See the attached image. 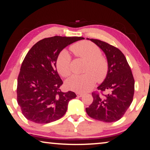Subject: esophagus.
<instances>
[{
	"mask_svg": "<svg viewBox=\"0 0 150 150\" xmlns=\"http://www.w3.org/2000/svg\"><path fill=\"white\" fill-rule=\"evenodd\" d=\"M76 94H77V97H82L83 95L82 93H80V92H77L76 93Z\"/></svg>",
	"mask_w": 150,
	"mask_h": 150,
	"instance_id": "34e87169",
	"label": "esophagus"
}]
</instances>
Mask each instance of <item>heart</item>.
Segmentation results:
<instances>
[{
  "mask_svg": "<svg viewBox=\"0 0 150 150\" xmlns=\"http://www.w3.org/2000/svg\"><path fill=\"white\" fill-rule=\"evenodd\" d=\"M71 50L77 56L87 61L84 74L71 76L67 80L69 89L85 92L92 89L96 83L102 82L108 73V60L102 54L100 48L89 41H81L73 44ZM56 66L58 72L62 77H67L71 73V57L67 51L62 50L57 56Z\"/></svg>",
  "mask_w": 150,
  "mask_h": 150,
  "instance_id": "b5f03b06",
  "label": "heart"
}]
</instances>
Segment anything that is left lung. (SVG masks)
<instances>
[{"label": "left lung", "instance_id": "obj_1", "mask_svg": "<svg viewBox=\"0 0 150 150\" xmlns=\"http://www.w3.org/2000/svg\"><path fill=\"white\" fill-rule=\"evenodd\" d=\"M103 50L108 62V73L98 91L92 92V103L86 108L88 116L106 122L120 119L132 103L135 80L130 66L117 47L97 39H90Z\"/></svg>", "mask_w": 150, "mask_h": 150}]
</instances>
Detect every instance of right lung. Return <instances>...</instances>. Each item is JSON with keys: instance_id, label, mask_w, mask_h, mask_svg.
Wrapping results in <instances>:
<instances>
[{"instance_id": "obj_1", "label": "right lung", "mask_w": 150, "mask_h": 150, "mask_svg": "<svg viewBox=\"0 0 150 150\" xmlns=\"http://www.w3.org/2000/svg\"><path fill=\"white\" fill-rule=\"evenodd\" d=\"M82 37L56 36L38 42L21 64L17 79V100L24 117L39 124L59 120L76 98L73 91L62 92L63 83L56 67L57 56L67 46Z\"/></svg>"}]
</instances>
